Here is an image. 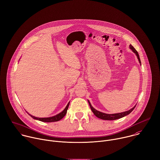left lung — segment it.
Here are the masks:
<instances>
[{"label": "left lung", "mask_w": 160, "mask_h": 160, "mask_svg": "<svg viewBox=\"0 0 160 160\" xmlns=\"http://www.w3.org/2000/svg\"><path fill=\"white\" fill-rule=\"evenodd\" d=\"M129 47L130 48L136 53V55H137V57L139 60V63H141V60H140V58H139V53L138 52H137V50L134 48V47L132 45H129ZM88 103H89V105L90 106V108L92 110V112H93L94 115L97 117L98 118H101V119H103V120H116V119H118V118H122L127 115H129L134 109V108L136 107V106H134L132 108L130 109L128 111H126V112H122V113H113V114H107V113H103V112H99L98 110H97L96 109H94L91 105L90 102L88 101Z\"/></svg>", "instance_id": "left-lung-1"}]
</instances>
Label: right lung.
<instances>
[{"instance_id": "obj_1", "label": "right lung", "mask_w": 160, "mask_h": 160, "mask_svg": "<svg viewBox=\"0 0 160 160\" xmlns=\"http://www.w3.org/2000/svg\"><path fill=\"white\" fill-rule=\"evenodd\" d=\"M69 103L67 105L66 107L65 108V109L63 110L62 112H60V113L53 116V117H47V118H38V117H35L33 115H31L30 114H29V115H30L32 118H34V119H36V120H40V121H42V122H57V121H58L60 120H61L63 117H64L66 113H67V111H68V107H69Z\"/></svg>"}]
</instances>
